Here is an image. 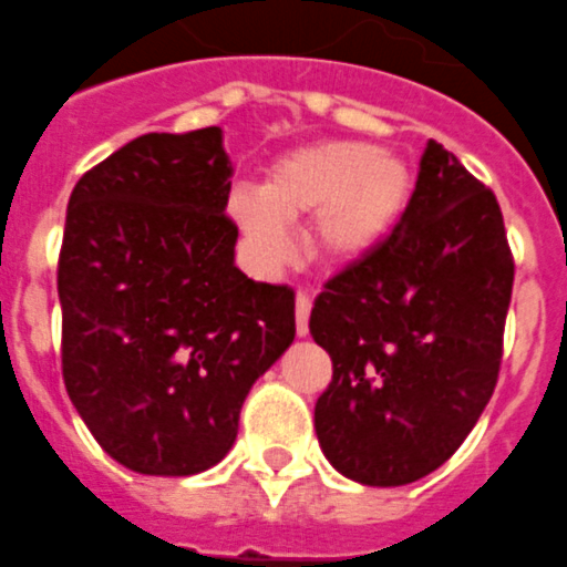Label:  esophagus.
<instances>
[{"label": "esophagus", "mask_w": 567, "mask_h": 567, "mask_svg": "<svg viewBox=\"0 0 567 567\" xmlns=\"http://www.w3.org/2000/svg\"><path fill=\"white\" fill-rule=\"evenodd\" d=\"M311 297L308 293H299L297 297V333L299 337H308V319H311Z\"/></svg>", "instance_id": "obj_1"}]
</instances>
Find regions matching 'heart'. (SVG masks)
I'll return each mask as SVG.
<instances>
[{
    "instance_id": "b5f03b06",
    "label": "heart",
    "mask_w": 567,
    "mask_h": 567,
    "mask_svg": "<svg viewBox=\"0 0 567 567\" xmlns=\"http://www.w3.org/2000/svg\"><path fill=\"white\" fill-rule=\"evenodd\" d=\"M413 171L405 156L368 142L331 140L305 145L270 165L262 194L230 196L228 210L265 268L293 254L285 223L313 214L308 248L333 268L362 262L405 216Z\"/></svg>"
}]
</instances>
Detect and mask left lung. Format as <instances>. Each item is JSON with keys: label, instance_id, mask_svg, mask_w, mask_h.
I'll use <instances>...</instances> for the list:
<instances>
[{"label": "left lung", "instance_id": "1", "mask_svg": "<svg viewBox=\"0 0 567 567\" xmlns=\"http://www.w3.org/2000/svg\"><path fill=\"white\" fill-rule=\"evenodd\" d=\"M511 288L499 202L431 140L400 225L313 302L333 362L313 427L339 474L396 488L454 456L496 388Z\"/></svg>", "mask_w": 567, "mask_h": 567}]
</instances>
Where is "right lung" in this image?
I'll return each mask as SVG.
<instances>
[{
  "mask_svg": "<svg viewBox=\"0 0 567 567\" xmlns=\"http://www.w3.org/2000/svg\"><path fill=\"white\" fill-rule=\"evenodd\" d=\"M219 127L145 134L91 167L59 250L62 377L93 440L147 476L223 462L297 333L293 290L234 265Z\"/></svg>",
  "mask_w": 567,
  "mask_h": 567,
  "instance_id": "obj_1",
  "label": "right lung"
}]
</instances>
